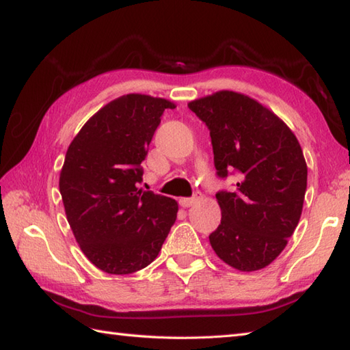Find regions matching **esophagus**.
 <instances>
[{"label": "esophagus", "mask_w": 350, "mask_h": 350, "mask_svg": "<svg viewBox=\"0 0 350 350\" xmlns=\"http://www.w3.org/2000/svg\"><path fill=\"white\" fill-rule=\"evenodd\" d=\"M197 197H191V198H180L179 203L182 207H191L194 203H197Z\"/></svg>", "instance_id": "1"}]
</instances>
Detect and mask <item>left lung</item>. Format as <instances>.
Segmentation results:
<instances>
[{"instance_id":"obj_1","label":"left lung","mask_w":350,"mask_h":350,"mask_svg":"<svg viewBox=\"0 0 350 350\" xmlns=\"http://www.w3.org/2000/svg\"><path fill=\"white\" fill-rule=\"evenodd\" d=\"M211 131L219 177L239 173L234 192L219 191L221 224L213 251L237 271L263 269L286 248L298 226L307 189V163L298 138L262 103L222 90L188 103Z\"/></svg>"}]
</instances>
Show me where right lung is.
I'll return each mask as SVG.
<instances>
[{"label":"right lung","instance_id":"add662e5","mask_svg":"<svg viewBox=\"0 0 350 350\" xmlns=\"http://www.w3.org/2000/svg\"><path fill=\"white\" fill-rule=\"evenodd\" d=\"M173 102L131 93L111 100L73 138L60 173L66 217L100 271L137 272L158 257L177 217L176 200L138 188L153 133Z\"/></svg>","mask_w":350,"mask_h":350}]
</instances>
